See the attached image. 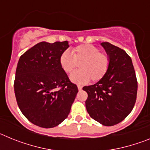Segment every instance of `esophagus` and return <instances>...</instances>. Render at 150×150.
<instances>
[{
	"label": "esophagus",
	"instance_id": "obj_1",
	"mask_svg": "<svg viewBox=\"0 0 150 150\" xmlns=\"http://www.w3.org/2000/svg\"><path fill=\"white\" fill-rule=\"evenodd\" d=\"M77 88H78V89H79V90H82V88H83V86H80V85H78Z\"/></svg>",
	"mask_w": 150,
	"mask_h": 150
}]
</instances>
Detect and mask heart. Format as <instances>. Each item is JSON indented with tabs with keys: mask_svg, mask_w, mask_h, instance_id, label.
Masks as SVG:
<instances>
[{
	"mask_svg": "<svg viewBox=\"0 0 150 150\" xmlns=\"http://www.w3.org/2000/svg\"><path fill=\"white\" fill-rule=\"evenodd\" d=\"M60 65L65 73H71L79 64V69L70 76L72 82L83 84L89 81L98 82L105 76L110 67L109 55L92 44H82L73 49V55L65 50L59 59Z\"/></svg>",
	"mask_w": 150,
	"mask_h": 150,
	"instance_id": "b5f03b06",
	"label": "heart"
}]
</instances>
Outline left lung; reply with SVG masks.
<instances>
[{"mask_svg": "<svg viewBox=\"0 0 150 150\" xmlns=\"http://www.w3.org/2000/svg\"><path fill=\"white\" fill-rule=\"evenodd\" d=\"M110 56L105 76L83 89L88 94L87 112L106 126L121 122L132 112L136 102L137 81L131 57L125 51L108 42L100 43Z\"/></svg>", "mask_w": 150, "mask_h": 150, "instance_id": "obj_1", "label": "left lung"}]
</instances>
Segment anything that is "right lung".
I'll list each match as a JSON object with an SVG mask.
<instances>
[{
	"label": "right lung",
	"mask_w": 150,
	"mask_h": 150,
	"mask_svg": "<svg viewBox=\"0 0 150 150\" xmlns=\"http://www.w3.org/2000/svg\"><path fill=\"white\" fill-rule=\"evenodd\" d=\"M68 41L40 42L21 55L14 91L22 114L33 124L50 128L65 120L78 88L62 70L59 59Z\"/></svg>",
	"instance_id": "right-lung-1"
}]
</instances>
